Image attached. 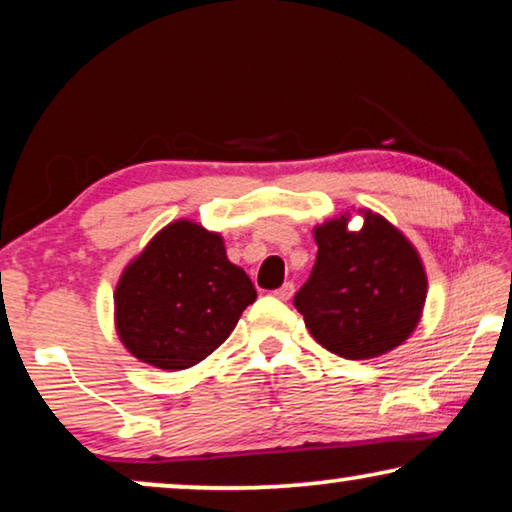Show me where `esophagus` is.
I'll return each instance as SVG.
<instances>
[{
  "label": "esophagus",
  "mask_w": 512,
  "mask_h": 512,
  "mask_svg": "<svg viewBox=\"0 0 512 512\" xmlns=\"http://www.w3.org/2000/svg\"><path fill=\"white\" fill-rule=\"evenodd\" d=\"M293 291H296V286H293L291 282H286V284L282 286V289H277V291H275V296H277L279 300H291Z\"/></svg>",
  "instance_id": "34e87169"
}]
</instances>
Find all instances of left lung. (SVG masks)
Here are the masks:
<instances>
[{"label":"left lung","instance_id":"obj_1","mask_svg":"<svg viewBox=\"0 0 512 512\" xmlns=\"http://www.w3.org/2000/svg\"><path fill=\"white\" fill-rule=\"evenodd\" d=\"M363 226L342 212L312 228L317 261L293 305L328 352L366 361L401 347L424 314L429 279L408 237L373 209Z\"/></svg>","mask_w":512,"mask_h":512}]
</instances>
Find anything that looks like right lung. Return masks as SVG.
Listing matches in <instances>:
<instances>
[{
    "label": "right lung",
    "instance_id": "obj_1",
    "mask_svg": "<svg viewBox=\"0 0 512 512\" xmlns=\"http://www.w3.org/2000/svg\"><path fill=\"white\" fill-rule=\"evenodd\" d=\"M254 300V284L228 261L221 233L177 219L123 268L114 326L137 361L174 373L223 345Z\"/></svg>",
    "mask_w": 512,
    "mask_h": 512
}]
</instances>
